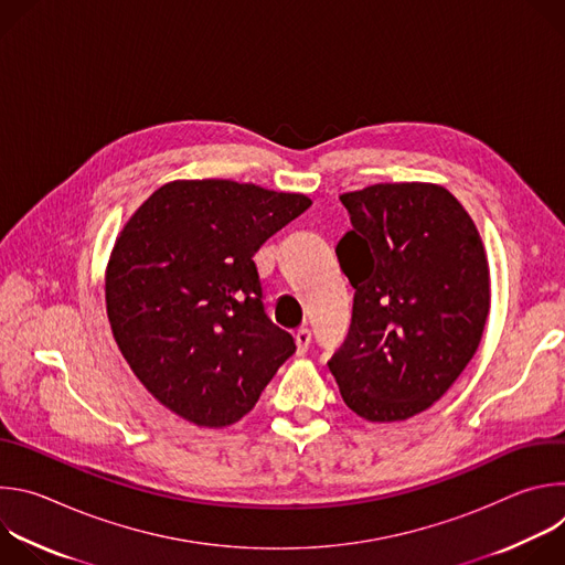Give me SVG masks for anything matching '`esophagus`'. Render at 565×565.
<instances>
[{
    "mask_svg": "<svg viewBox=\"0 0 565 565\" xmlns=\"http://www.w3.org/2000/svg\"><path fill=\"white\" fill-rule=\"evenodd\" d=\"M310 340H312V335H310V331H308L306 327H301V329L295 333V344H297V353H299V355H303V353L310 349Z\"/></svg>",
    "mask_w": 565,
    "mask_h": 565,
    "instance_id": "esophagus-1",
    "label": "esophagus"
}]
</instances>
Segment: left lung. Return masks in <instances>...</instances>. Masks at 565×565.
Wrapping results in <instances>:
<instances>
[{"instance_id": "1", "label": "left lung", "mask_w": 565, "mask_h": 565, "mask_svg": "<svg viewBox=\"0 0 565 565\" xmlns=\"http://www.w3.org/2000/svg\"><path fill=\"white\" fill-rule=\"evenodd\" d=\"M340 201L353 227L335 253L355 297L329 369L364 420H407L447 393L480 344L488 255L471 216L440 185L377 183Z\"/></svg>"}]
</instances>
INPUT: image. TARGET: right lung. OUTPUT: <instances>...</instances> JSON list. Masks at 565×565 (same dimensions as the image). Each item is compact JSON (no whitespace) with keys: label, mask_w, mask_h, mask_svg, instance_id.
<instances>
[{"label":"right lung","mask_w":565,"mask_h":565,"mask_svg":"<svg viewBox=\"0 0 565 565\" xmlns=\"http://www.w3.org/2000/svg\"><path fill=\"white\" fill-rule=\"evenodd\" d=\"M310 203L253 183L174 181L127 221L107 266V315L160 405L214 429L257 405L297 347L266 315L253 257Z\"/></svg>","instance_id":"obj_1"}]
</instances>
